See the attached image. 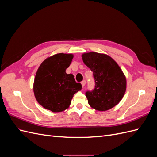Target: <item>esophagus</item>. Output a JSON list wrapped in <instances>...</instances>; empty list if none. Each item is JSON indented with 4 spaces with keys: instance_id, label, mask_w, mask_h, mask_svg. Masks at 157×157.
I'll list each match as a JSON object with an SVG mask.
<instances>
[{
    "instance_id": "34e87169",
    "label": "esophagus",
    "mask_w": 157,
    "mask_h": 157,
    "mask_svg": "<svg viewBox=\"0 0 157 157\" xmlns=\"http://www.w3.org/2000/svg\"><path fill=\"white\" fill-rule=\"evenodd\" d=\"M81 84H82V86L84 87L85 86V84H86V80H82V81L81 82Z\"/></svg>"
}]
</instances>
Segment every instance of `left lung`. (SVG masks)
<instances>
[{"label":"left lung","mask_w":157,"mask_h":157,"mask_svg":"<svg viewBox=\"0 0 157 157\" xmlns=\"http://www.w3.org/2000/svg\"><path fill=\"white\" fill-rule=\"evenodd\" d=\"M82 58L95 80L94 88L86 92L89 105L99 111L115 107L126 89V77L119 66L110 56L94 52L84 54Z\"/></svg>","instance_id":"obj_1"}]
</instances>
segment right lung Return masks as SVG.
I'll return each instance as SVG.
<instances>
[{"label": "right lung", "mask_w": 157, "mask_h": 157, "mask_svg": "<svg viewBox=\"0 0 157 157\" xmlns=\"http://www.w3.org/2000/svg\"><path fill=\"white\" fill-rule=\"evenodd\" d=\"M73 56L57 54L46 59L38 69L33 84L36 101L52 112H61L70 105L73 95L82 89L72 74H67Z\"/></svg>", "instance_id": "1"}]
</instances>
